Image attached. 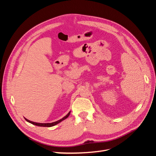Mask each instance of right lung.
Wrapping results in <instances>:
<instances>
[{
    "instance_id": "right-lung-1",
    "label": "right lung",
    "mask_w": 156,
    "mask_h": 156,
    "mask_svg": "<svg viewBox=\"0 0 156 156\" xmlns=\"http://www.w3.org/2000/svg\"><path fill=\"white\" fill-rule=\"evenodd\" d=\"M69 114H70V111L68 113V115H67L66 116H65L64 117H63L62 119H60V120H58V121H56V122H52V123H37V122H32V121H30V120H27V119H25H25L26 121H27L28 122H29V123H30V124H34V125H35V126H40V127H52V126H55V125H56V124H58V123H60V122H62V120H65L66 119H67V118L69 116Z\"/></svg>"
}]
</instances>
